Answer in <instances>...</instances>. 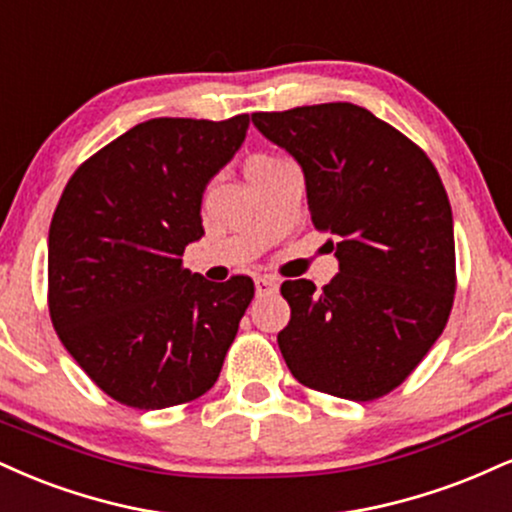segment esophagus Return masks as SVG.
<instances>
[{
	"label": "esophagus",
	"instance_id": "obj_1",
	"mask_svg": "<svg viewBox=\"0 0 512 512\" xmlns=\"http://www.w3.org/2000/svg\"><path fill=\"white\" fill-rule=\"evenodd\" d=\"M276 288H279V283H276L272 276H257V279H255V293L257 295L276 293Z\"/></svg>",
	"mask_w": 512,
	"mask_h": 512
}]
</instances>
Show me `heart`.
Returning <instances> with one entry per match:
<instances>
[{
  "label": "heart",
  "mask_w": 512,
  "mask_h": 512,
  "mask_svg": "<svg viewBox=\"0 0 512 512\" xmlns=\"http://www.w3.org/2000/svg\"><path fill=\"white\" fill-rule=\"evenodd\" d=\"M269 162H276V159H272V157H252L250 162H248V166H245V171L255 169V166H264V164H269Z\"/></svg>",
  "instance_id": "heart-1"
}]
</instances>
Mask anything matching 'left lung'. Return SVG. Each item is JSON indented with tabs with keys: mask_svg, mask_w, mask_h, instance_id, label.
Here are the masks:
<instances>
[{
	"mask_svg": "<svg viewBox=\"0 0 512 512\" xmlns=\"http://www.w3.org/2000/svg\"><path fill=\"white\" fill-rule=\"evenodd\" d=\"M305 176L317 231L337 245L322 291L286 281L291 322L279 348L300 384L374 400L403 384L448 322L455 293L453 214L429 157L350 102L252 114Z\"/></svg>",
	"mask_w": 512,
	"mask_h": 512,
	"instance_id": "obj_1",
	"label": "left lung"
}]
</instances>
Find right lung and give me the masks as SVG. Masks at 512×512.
I'll return each instance as SVG.
<instances>
[{"label": "right lung", "instance_id": "right-lung-1", "mask_svg": "<svg viewBox=\"0 0 512 512\" xmlns=\"http://www.w3.org/2000/svg\"><path fill=\"white\" fill-rule=\"evenodd\" d=\"M250 116L150 119L102 147L66 183L49 226V315L104 393L162 410L207 393L255 283L181 267L205 236L202 195Z\"/></svg>", "mask_w": 512, "mask_h": 512}]
</instances>
